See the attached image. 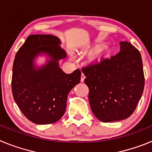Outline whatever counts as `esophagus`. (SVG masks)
<instances>
[{
	"label": "esophagus",
	"instance_id": "esophagus-1",
	"mask_svg": "<svg viewBox=\"0 0 152 152\" xmlns=\"http://www.w3.org/2000/svg\"><path fill=\"white\" fill-rule=\"evenodd\" d=\"M84 79H85V75L82 73L81 74V77H80V81H81V82H83V81L84 80Z\"/></svg>",
	"mask_w": 152,
	"mask_h": 152
}]
</instances>
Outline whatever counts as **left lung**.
<instances>
[{"mask_svg": "<svg viewBox=\"0 0 152 152\" xmlns=\"http://www.w3.org/2000/svg\"><path fill=\"white\" fill-rule=\"evenodd\" d=\"M120 52L82 68L91 110L103 123L129 117L142 97L145 77L139 51L127 41Z\"/></svg>", "mask_w": 152, "mask_h": 152, "instance_id": "8db88e82", "label": "left lung"}]
</instances>
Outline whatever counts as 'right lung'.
<instances>
[{
	"mask_svg": "<svg viewBox=\"0 0 152 152\" xmlns=\"http://www.w3.org/2000/svg\"><path fill=\"white\" fill-rule=\"evenodd\" d=\"M61 40L52 35H30L20 48L13 61V99L29 121L38 125L54 123L64 115L70 91L80 83L79 69L66 74L59 67L66 52ZM47 58L41 66L36 58Z\"/></svg>",
	"mask_w": 152,
	"mask_h": 152,
	"instance_id": "add662e5",
	"label": "right lung"
}]
</instances>
